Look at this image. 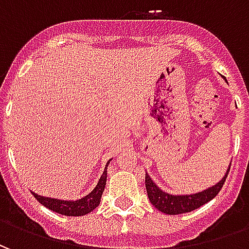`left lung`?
Segmentation results:
<instances>
[{
	"label": "left lung",
	"instance_id": "obj_1",
	"mask_svg": "<svg viewBox=\"0 0 249 249\" xmlns=\"http://www.w3.org/2000/svg\"><path fill=\"white\" fill-rule=\"evenodd\" d=\"M230 168L231 165L227 169L225 176L220 180L219 183L214 184L208 189H204L203 192L193 193V195H171V193L164 192L162 189H160L156 184L153 183L151 176L145 173V188L149 201L159 211H161L162 213L180 214L191 212L193 209L200 208L201 205L211 201L220 192V189L224 185L225 178L228 176Z\"/></svg>",
	"mask_w": 249,
	"mask_h": 249
}]
</instances>
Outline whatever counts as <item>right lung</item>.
<instances>
[{"instance_id": "add662e5", "label": "right lung", "mask_w": 249, "mask_h": 249, "mask_svg": "<svg viewBox=\"0 0 249 249\" xmlns=\"http://www.w3.org/2000/svg\"><path fill=\"white\" fill-rule=\"evenodd\" d=\"M105 184H107V168H105L103 176L100 178L97 185L92 192L88 193L87 196L78 198L76 201L44 197V196H40V195H37L35 192H33V195L38 200V203H41L44 207L49 208L56 213L65 214V216H84V214L92 212L96 207H98V204L101 201L104 189H105Z\"/></svg>"}]
</instances>
